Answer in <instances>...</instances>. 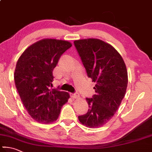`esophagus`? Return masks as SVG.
<instances>
[{"label":"esophagus","mask_w":152,"mask_h":152,"mask_svg":"<svg viewBox=\"0 0 152 152\" xmlns=\"http://www.w3.org/2000/svg\"><path fill=\"white\" fill-rule=\"evenodd\" d=\"M70 97L72 98H80V95L78 94V93H75V94L71 93L70 94Z\"/></svg>","instance_id":"esophagus-1"}]
</instances>
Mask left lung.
Listing matches in <instances>:
<instances>
[{
  "label": "left lung",
  "instance_id": "8db88e82",
  "mask_svg": "<svg viewBox=\"0 0 152 152\" xmlns=\"http://www.w3.org/2000/svg\"><path fill=\"white\" fill-rule=\"evenodd\" d=\"M88 76L96 83L95 94L86 98L88 111L79 115L82 124L90 128L104 126L113 117L125 96L128 78L122 57L113 46L98 38L74 42Z\"/></svg>",
  "mask_w": 152,
  "mask_h": 152
}]
</instances>
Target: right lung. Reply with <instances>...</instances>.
Returning a JSON list of instances; mask_svg holds the SVG:
<instances>
[{
	"label": "right lung",
	"instance_id": "obj_1",
	"mask_svg": "<svg viewBox=\"0 0 152 152\" xmlns=\"http://www.w3.org/2000/svg\"><path fill=\"white\" fill-rule=\"evenodd\" d=\"M72 46L66 40L44 38L29 46L16 63L14 78L27 112L37 122L50 124L59 116L70 94L50 89L52 71L64 52Z\"/></svg>",
	"mask_w": 152,
	"mask_h": 152
}]
</instances>
